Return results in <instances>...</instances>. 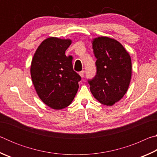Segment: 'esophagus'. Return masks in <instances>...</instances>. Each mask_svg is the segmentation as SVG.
<instances>
[{
  "label": "esophagus",
  "mask_w": 157,
  "mask_h": 157,
  "mask_svg": "<svg viewBox=\"0 0 157 157\" xmlns=\"http://www.w3.org/2000/svg\"><path fill=\"white\" fill-rule=\"evenodd\" d=\"M79 75H80L81 78H84V71H80V72L79 73Z\"/></svg>",
  "instance_id": "obj_1"
}]
</instances>
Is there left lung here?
<instances>
[{
  "mask_svg": "<svg viewBox=\"0 0 157 157\" xmlns=\"http://www.w3.org/2000/svg\"><path fill=\"white\" fill-rule=\"evenodd\" d=\"M92 46L97 59V73L89 80L90 91L101 104L112 106L123 98L129 88L131 57L120 42L107 36L94 39Z\"/></svg>",
  "mask_w": 157,
  "mask_h": 157,
  "instance_id": "left-lung-1",
  "label": "left lung"
}]
</instances>
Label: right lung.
I'll return each mask as SVG.
<instances>
[{
  "label": "right lung",
  "mask_w": 157,
  "mask_h": 157,
  "mask_svg": "<svg viewBox=\"0 0 157 157\" xmlns=\"http://www.w3.org/2000/svg\"><path fill=\"white\" fill-rule=\"evenodd\" d=\"M71 43L69 39L49 37L41 42L32 59L34 89L42 102L53 109L70 105L79 88L81 77L73 71V57L65 55Z\"/></svg>",
  "instance_id": "right-lung-1"
}]
</instances>
